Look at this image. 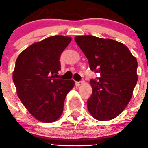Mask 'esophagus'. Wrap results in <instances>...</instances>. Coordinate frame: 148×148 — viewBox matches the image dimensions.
<instances>
[{"label": "esophagus", "mask_w": 148, "mask_h": 148, "mask_svg": "<svg viewBox=\"0 0 148 148\" xmlns=\"http://www.w3.org/2000/svg\"><path fill=\"white\" fill-rule=\"evenodd\" d=\"M84 84V80H82V81H76V82H75V85H76V86H81V85Z\"/></svg>", "instance_id": "esophagus-1"}]
</instances>
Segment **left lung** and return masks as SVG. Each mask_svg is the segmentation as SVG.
<instances>
[{
	"instance_id": "obj_1",
	"label": "left lung",
	"mask_w": 148,
	"mask_h": 148,
	"mask_svg": "<svg viewBox=\"0 0 148 148\" xmlns=\"http://www.w3.org/2000/svg\"><path fill=\"white\" fill-rule=\"evenodd\" d=\"M89 61L92 71L100 73L91 79L92 94L87 108L97 120H110L118 116L129 103L137 82V61L127 46L110 39L91 35L75 37Z\"/></svg>"
}]
</instances>
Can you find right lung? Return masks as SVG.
Here are the masks:
<instances>
[{"instance_id": "obj_1", "label": "right lung", "mask_w": 148, "mask_h": 148, "mask_svg": "<svg viewBox=\"0 0 148 148\" xmlns=\"http://www.w3.org/2000/svg\"><path fill=\"white\" fill-rule=\"evenodd\" d=\"M71 42L64 36L47 37L20 53L15 62L13 81L22 103L36 120L52 123L62 115L73 80L56 78L61 70L60 56Z\"/></svg>"}]
</instances>
